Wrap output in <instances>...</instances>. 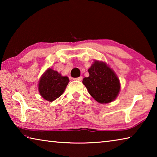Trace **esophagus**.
<instances>
[{
	"instance_id": "1",
	"label": "esophagus",
	"mask_w": 157,
	"mask_h": 157,
	"mask_svg": "<svg viewBox=\"0 0 157 157\" xmlns=\"http://www.w3.org/2000/svg\"><path fill=\"white\" fill-rule=\"evenodd\" d=\"M82 79V77L80 76L79 78H73V80H77V81H81Z\"/></svg>"
}]
</instances>
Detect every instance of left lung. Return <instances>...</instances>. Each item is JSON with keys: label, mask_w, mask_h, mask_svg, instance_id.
Listing matches in <instances>:
<instances>
[{"label": "left lung", "mask_w": 157, "mask_h": 157, "mask_svg": "<svg viewBox=\"0 0 157 157\" xmlns=\"http://www.w3.org/2000/svg\"><path fill=\"white\" fill-rule=\"evenodd\" d=\"M89 76L82 81L89 94L100 103H109L116 99L120 91L118 78L104 62H95L89 69Z\"/></svg>", "instance_id": "obj_1"}]
</instances>
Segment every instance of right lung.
Listing matches in <instances>:
<instances>
[{"mask_svg": "<svg viewBox=\"0 0 157 157\" xmlns=\"http://www.w3.org/2000/svg\"><path fill=\"white\" fill-rule=\"evenodd\" d=\"M68 82V77H63L57 71L49 68L39 80V93L45 100L52 102L63 94Z\"/></svg>", "mask_w": 157, "mask_h": 157, "instance_id": "obj_1", "label": "right lung"}]
</instances>
